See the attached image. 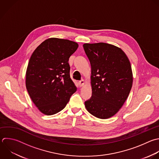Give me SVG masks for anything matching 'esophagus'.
Here are the masks:
<instances>
[{"mask_svg":"<svg viewBox=\"0 0 159 159\" xmlns=\"http://www.w3.org/2000/svg\"><path fill=\"white\" fill-rule=\"evenodd\" d=\"M79 86H80V87H82V86H83L84 85V83H85V81H84V80H81V81H79Z\"/></svg>","mask_w":159,"mask_h":159,"instance_id":"obj_1","label":"esophagus"}]
</instances>
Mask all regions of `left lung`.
I'll use <instances>...</instances> for the list:
<instances>
[{
	"instance_id": "8db88e82",
	"label": "left lung",
	"mask_w": 159,
	"mask_h": 159,
	"mask_svg": "<svg viewBox=\"0 0 159 159\" xmlns=\"http://www.w3.org/2000/svg\"><path fill=\"white\" fill-rule=\"evenodd\" d=\"M91 66L92 96L85 101L87 111L99 119H108L122 107L130 91L133 75L125 53L106 43H84Z\"/></svg>"
}]
</instances>
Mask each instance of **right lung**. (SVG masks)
Returning a JSON list of instances; mask_svg holds the SVG:
<instances>
[{
  "mask_svg": "<svg viewBox=\"0 0 159 159\" xmlns=\"http://www.w3.org/2000/svg\"><path fill=\"white\" fill-rule=\"evenodd\" d=\"M78 47L76 42L50 38L33 52L26 71L25 84L42 113L50 116L61 111L76 91L70 78L68 60Z\"/></svg>",
  "mask_w": 159,
  "mask_h": 159,
  "instance_id": "1",
  "label": "right lung"
}]
</instances>
